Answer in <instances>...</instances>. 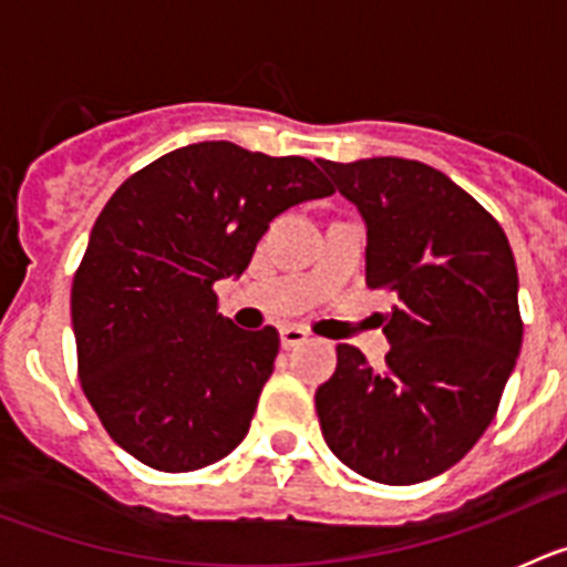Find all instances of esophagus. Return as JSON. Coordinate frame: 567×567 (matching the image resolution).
<instances>
[{"instance_id": "obj_1", "label": "esophagus", "mask_w": 567, "mask_h": 567, "mask_svg": "<svg viewBox=\"0 0 567 567\" xmlns=\"http://www.w3.org/2000/svg\"><path fill=\"white\" fill-rule=\"evenodd\" d=\"M307 340H309V332L303 327H284V329H280V346H284V349H292V346L307 343Z\"/></svg>"}]
</instances>
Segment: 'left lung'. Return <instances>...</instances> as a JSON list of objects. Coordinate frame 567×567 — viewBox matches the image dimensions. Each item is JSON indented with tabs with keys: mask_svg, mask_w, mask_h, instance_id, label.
Segmentation results:
<instances>
[{
	"mask_svg": "<svg viewBox=\"0 0 567 567\" xmlns=\"http://www.w3.org/2000/svg\"><path fill=\"white\" fill-rule=\"evenodd\" d=\"M365 221V284L394 289L385 369L338 346L315 392L320 432L360 477L412 485L452 468L497 414L519 346V278L491 213L429 164L320 162Z\"/></svg>",
	"mask_w": 567,
	"mask_h": 567,
	"instance_id": "1",
	"label": "left lung"
}]
</instances>
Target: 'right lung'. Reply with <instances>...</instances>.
Segmentation results:
<instances>
[{
    "label": "right lung",
    "mask_w": 567,
    "mask_h": 567,
    "mask_svg": "<svg viewBox=\"0 0 567 567\" xmlns=\"http://www.w3.org/2000/svg\"><path fill=\"white\" fill-rule=\"evenodd\" d=\"M332 193L309 158L233 142L173 150L115 189L70 315L82 389L124 452L175 474L247 437L280 340L221 318L215 280L249 267L275 215Z\"/></svg>",
    "instance_id": "obj_1"
}]
</instances>
